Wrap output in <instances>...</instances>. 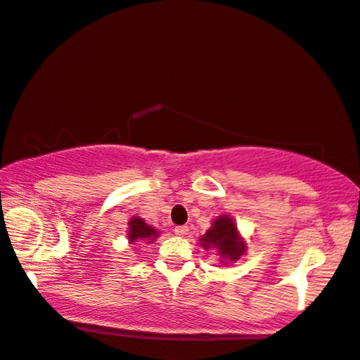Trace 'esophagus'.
<instances>
[{"instance_id":"1","label":"esophagus","mask_w":360,"mask_h":360,"mask_svg":"<svg viewBox=\"0 0 360 360\" xmlns=\"http://www.w3.org/2000/svg\"><path fill=\"white\" fill-rule=\"evenodd\" d=\"M175 233H176V236L184 237V236H186V233H188V227H186V226H176Z\"/></svg>"}]
</instances>
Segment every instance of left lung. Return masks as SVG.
<instances>
[{
  "label": "left lung",
  "mask_w": 360,
  "mask_h": 360,
  "mask_svg": "<svg viewBox=\"0 0 360 360\" xmlns=\"http://www.w3.org/2000/svg\"><path fill=\"white\" fill-rule=\"evenodd\" d=\"M200 242L205 250L216 252L222 263L237 262L247 250L243 238L238 236L236 222L227 214L219 216L212 222L211 229H207L205 236L200 238Z\"/></svg>",
  "instance_id": "obj_1"
}]
</instances>
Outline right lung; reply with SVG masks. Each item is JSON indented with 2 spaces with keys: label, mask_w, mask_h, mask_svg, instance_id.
<instances>
[{
  "label": "right lung",
  "mask_w": 360,
  "mask_h": 360,
  "mask_svg": "<svg viewBox=\"0 0 360 360\" xmlns=\"http://www.w3.org/2000/svg\"><path fill=\"white\" fill-rule=\"evenodd\" d=\"M128 226H129V229H128L129 243L139 242V240L150 243L159 237L158 229H154L153 226H148V224H146L141 217H136V216L131 217V221L128 222Z\"/></svg>",
  "instance_id": "right-lung-1"
}]
</instances>
